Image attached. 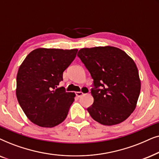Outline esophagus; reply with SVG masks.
<instances>
[{"label":"esophagus","mask_w":159,"mask_h":159,"mask_svg":"<svg viewBox=\"0 0 159 159\" xmlns=\"http://www.w3.org/2000/svg\"><path fill=\"white\" fill-rule=\"evenodd\" d=\"M84 92H89V90H88L87 88H84ZM75 94H76V96H77L78 97H81V96H83V95H84V93L82 92H75Z\"/></svg>","instance_id":"obj_1"}]
</instances>
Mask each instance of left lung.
I'll list each match as a JSON object with an SVG mask.
<instances>
[{
  "mask_svg": "<svg viewBox=\"0 0 159 159\" xmlns=\"http://www.w3.org/2000/svg\"><path fill=\"white\" fill-rule=\"evenodd\" d=\"M78 56L94 80L95 88L91 92L94 103L87 108L93 119L113 126L129 117L141 89L134 60L125 52L111 46L81 48Z\"/></svg>",
  "mask_w": 159,
  "mask_h": 159,
  "instance_id": "1",
  "label": "left lung"
}]
</instances>
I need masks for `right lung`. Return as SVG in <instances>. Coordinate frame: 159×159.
Wrapping results in <instances>:
<instances>
[{"mask_svg":"<svg viewBox=\"0 0 159 159\" xmlns=\"http://www.w3.org/2000/svg\"><path fill=\"white\" fill-rule=\"evenodd\" d=\"M77 52V48H38L21 64L16 75V98L33 124L52 128L66 118L75 94L58 86Z\"/></svg>","mask_w":159,"mask_h":159,"instance_id":"1","label":"right lung"}]
</instances>
